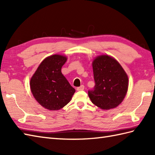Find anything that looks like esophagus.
<instances>
[{"label": "esophagus", "instance_id": "esophagus-1", "mask_svg": "<svg viewBox=\"0 0 155 155\" xmlns=\"http://www.w3.org/2000/svg\"><path fill=\"white\" fill-rule=\"evenodd\" d=\"M84 85H81V86H80L79 87H77V91H83V90H84Z\"/></svg>", "mask_w": 155, "mask_h": 155}]
</instances>
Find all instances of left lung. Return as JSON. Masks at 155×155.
<instances>
[{
    "mask_svg": "<svg viewBox=\"0 0 155 155\" xmlns=\"http://www.w3.org/2000/svg\"><path fill=\"white\" fill-rule=\"evenodd\" d=\"M92 64L95 86L88 92L92 103L104 110L116 108L127 93V73L119 62L108 55L98 56Z\"/></svg>",
    "mask_w": 155,
    "mask_h": 155,
    "instance_id": "8db88e82",
    "label": "left lung"
}]
</instances>
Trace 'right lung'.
I'll return each mask as SVG.
<instances>
[{
  "mask_svg": "<svg viewBox=\"0 0 155 155\" xmlns=\"http://www.w3.org/2000/svg\"><path fill=\"white\" fill-rule=\"evenodd\" d=\"M67 57L53 54L45 58L31 78L30 87L35 98L50 110L63 108L71 101L75 89L61 72Z\"/></svg>",
  "mask_w": 155,
  "mask_h": 155,
  "instance_id": "right-lung-1",
  "label": "right lung"
}]
</instances>
